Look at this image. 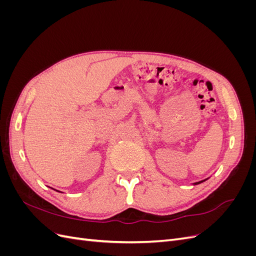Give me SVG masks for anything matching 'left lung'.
Masks as SVG:
<instances>
[{
	"mask_svg": "<svg viewBox=\"0 0 256 256\" xmlns=\"http://www.w3.org/2000/svg\"><path fill=\"white\" fill-rule=\"evenodd\" d=\"M208 180V178H206V180H200V182H194V184H200V182H204L205 180Z\"/></svg>",
	"mask_w": 256,
	"mask_h": 256,
	"instance_id": "8db88e82",
	"label": "left lung"
}]
</instances>
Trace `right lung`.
Wrapping results in <instances>:
<instances>
[{
    "label": "right lung",
    "mask_w": 256,
    "mask_h": 256,
    "mask_svg": "<svg viewBox=\"0 0 256 256\" xmlns=\"http://www.w3.org/2000/svg\"><path fill=\"white\" fill-rule=\"evenodd\" d=\"M58 192H60V191H58Z\"/></svg>",
    "instance_id": "right-lung-1"
}]
</instances>
